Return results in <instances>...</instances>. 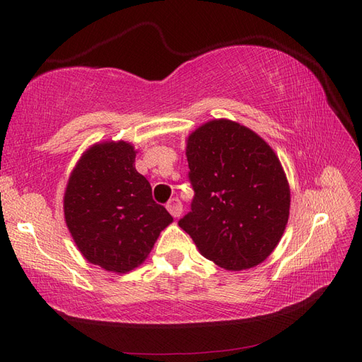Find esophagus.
I'll use <instances>...</instances> for the list:
<instances>
[{"instance_id": "obj_1", "label": "esophagus", "mask_w": 362, "mask_h": 362, "mask_svg": "<svg viewBox=\"0 0 362 362\" xmlns=\"http://www.w3.org/2000/svg\"><path fill=\"white\" fill-rule=\"evenodd\" d=\"M166 208L168 211L173 216V217H180L181 213H182V204L178 198H172L169 199V202L166 204Z\"/></svg>"}]
</instances>
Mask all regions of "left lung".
Wrapping results in <instances>:
<instances>
[{
	"label": "left lung",
	"mask_w": 362,
	"mask_h": 362,
	"mask_svg": "<svg viewBox=\"0 0 362 362\" xmlns=\"http://www.w3.org/2000/svg\"><path fill=\"white\" fill-rule=\"evenodd\" d=\"M187 161L194 196L178 225L226 270L264 261L290 213L288 182L275 152L254 131L221 119L192 133Z\"/></svg>",
	"instance_id": "8db88e82"
}]
</instances>
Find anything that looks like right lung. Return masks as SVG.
Instances as JSON below:
<instances>
[{
  "instance_id": "obj_1",
  "label": "right lung",
  "mask_w": 362,
  "mask_h": 362,
  "mask_svg": "<svg viewBox=\"0 0 362 362\" xmlns=\"http://www.w3.org/2000/svg\"><path fill=\"white\" fill-rule=\"evenodd\" d=\"M134 148L107 141L90 148L64 193V218L83 257L108 272L125 273L145 261L173 218L152 199L134 168Z\"/></svg>"
}]
</instances>
